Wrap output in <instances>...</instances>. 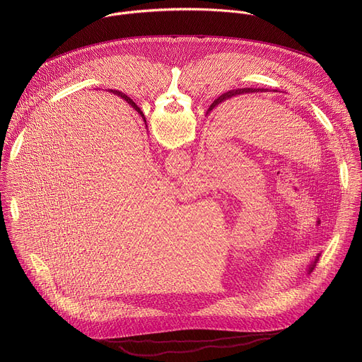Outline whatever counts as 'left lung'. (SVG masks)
Masks as SVG:
<instances>
[{"mask_svg":"<svg viewBox=\"0 0 362 362\" xmlns=\"http://www.w3.org/2000/svg\"><path fill=\"white\" fill-rule=\"evenodd\" d=\"M252 93V91H259V90H256V88H239V90H233V91H228V93H225V94H222L218 100H215L214 103H212V106L209 107V110H212L216 105H219V103H222L223 100H226V98H229V97H233V95H236V94H242V93ZM313 269V268H311Z\"/></svg>","mask_w":362,"mask_h":362,"instance_id":"8db88e82","label":"left lung"}]
</instances>
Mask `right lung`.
<instances>
[{
    "instance_id": "1",
    "label": "right lung",
    "mask_w": 362,
    "mask_h": 362,
    "mask_svg": "<svg viewBox=\"0 0 362 362\" xmlns=\"http://www.w3.org/2000/svg\"><path fill=\"white\" fill-rule=\"evenodd\" d=\"M113 93H116V94H117V95H119V97H122V98H124V100H126V101H127V103H129V105H132V107H134V109H136V110H137V112H140V109H139V107H137V106H136V103H134V101H133V100H132V98H130V97H127V95H126V94H123V93H122V91H113Z\"/></svg>"
}]
</instances>
